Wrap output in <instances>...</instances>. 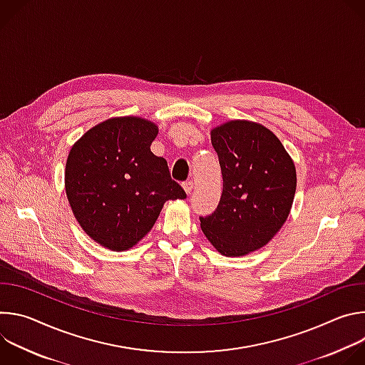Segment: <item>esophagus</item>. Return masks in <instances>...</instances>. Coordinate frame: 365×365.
Listing matches in <instances>:
<instances>
[{"label": "esophagus", "mask_w": 365, "mask_h": 365, "mask_svg": "<svg viewBox=\"0 0 365 365\" xmlns=\"http://www.w3.org/2000/svg\"><path fill=\"white\" fill-rule=\"evenodd\" d=\"M183 189H185V192H186L187 195H190L192 190H193V182H192V180L183 182Z\"/></svg>", "instance_id": "34e87169"}]
</instances>
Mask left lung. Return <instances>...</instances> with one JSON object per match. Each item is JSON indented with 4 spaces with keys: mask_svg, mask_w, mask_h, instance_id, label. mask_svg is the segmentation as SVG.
Segmentation results:
<instances>
[{
    "mask_svg": "<svg viewBox=\"0 0 365 365\" xmlns=\"http://www.w3.org/2000/svg\"><path fill=\"white\" fill-rule=\"evenodd\" d=\"M224 189L217 210L199 217L206 238L224 255L264 247L286 222L296 192V169L266 127L230 121L211 133Z\"/></svg>",
    "mask_w": 365,
    "mask_h": 365,
    "instance_id": "left-lung-1",
    "label": "left lung"
}]
</instances>
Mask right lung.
<instances>
[{"label":"right lung","instance_id":"1","mask_svg":"<svg viewBox=\"0 0 365 365\" xmlns=\"http://www.w3.org/2000/svg\"><path fill=\"white\" fill-rule=\"evenodd\" d=\"M155 135L158 127L147 120L111 118L85 133L69 153V203L82 230L102 247L131 248L166 200L186 197L168 162L150 151Z\"/></svg>","mask_w":365,"mask_h":365}]
</instances>
